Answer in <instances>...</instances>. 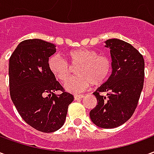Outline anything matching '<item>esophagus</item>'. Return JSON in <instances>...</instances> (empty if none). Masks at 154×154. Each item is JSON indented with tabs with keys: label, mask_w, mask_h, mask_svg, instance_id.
Listing matches in <instances>:
<instances>
[{
	"label": "esophagus",
	"mask_w": 154,
	"mask_h": 154,
	"mask_svg": "<svg viewBox=\"0 0 154 154\" xmlns=\"http://www.w3.org/2000/svg\"><path fill=\"white\" fill-rule=\"evenodd\" d=\"M84 97V95H75L74 96V99L75 100H80V99H82Z\"/></svg>",
	"instance_id": "obj_1"
}]
</instances>
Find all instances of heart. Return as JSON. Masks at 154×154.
<instances>
[{"label": "heart", "mask_w": 154, "mask_h": 154, "mask_svg": "<svg viewBox=\"0 0 154 154\" xmlns=\"http://www.w3.org/2000/svg\"><path fill=\"white\" fill-rule=\"evenodd\" d=\"M72 65H78L75 77H70L64 83V89L72 93H79L87 90L91 84L100 86L108 79L111 72V62L107 57L100 56L90 48H78L67 53ZM51 73L57 80L64 82L71 72L67 61L58 54H54L48 60Z\"/></svg>", "instance_id": "heart-1"}]
</instances>
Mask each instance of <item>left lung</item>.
Instances as JSON below:
<instances>
[{"label": "left lung", "instance_id": "1", "mask_svg": "<svg viewBox=\"0 0 154 154\" xmlns=\"http://www.w3.org/2000/svg\"><path fill=\"white\" fill-rule=\"evenodd\" d=\"M105 43L110 49L112 72L93 93L97 105L90 118L98 127L112 129L125 123L135 110L143 87L144 60L125 41L110 38Z\"/></svg>", "mask_w": 154, "mask_h": 154}]
</instances>
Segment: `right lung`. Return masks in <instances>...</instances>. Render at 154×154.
<instances>
[{
    "mask_svg": "<svg viewBox=\"0 0 154 154\" xmlns=\"http://www.w3.org/2000/svg\"><path fill=\"white\" fill-rule=\"evenodd\" d=\"M56 46L39 38L22 41L9 60L10 94L22 119L38 131L52 133L63 125L74 97L64 91L48 69ZM62 90L56 95L53 92Z\"/></svg>",
    "mask_w": 154,
    "mask_h": 154,
    "instance_id": "add662e5",
    "label": "right lung"
}]
</instances>
